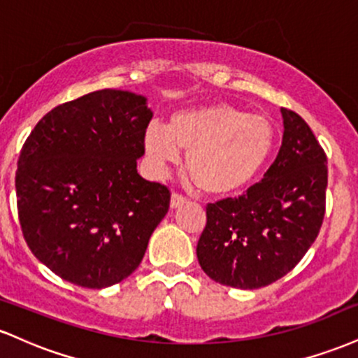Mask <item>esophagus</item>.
<instances>
[{
  "label": "esophagus",
  "instance_id": "esophagus-1",
  "mask_svg": "<svg viewBox=\"0 0 358 358\" xmlns=\"http://www.w3.org/2000/svg\"><path fill=\"white\" fill-rule=\"evenodd\" d=\"M183 203H187V199H185L183 195H178V193H171V200H170V207L171 208L182 207Z\"/></svg>",
  "mask_w": 358,
  "mask_h": 358
}]
</instances>
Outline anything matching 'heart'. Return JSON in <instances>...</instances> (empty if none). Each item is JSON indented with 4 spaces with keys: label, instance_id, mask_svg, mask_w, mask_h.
<instances>
[{
    "label": "heart",
    "instance_id": "heart-1",
    "mask_svg": "<svg viewBox=\"0 0 358 358\" xmlns=\"http://www.w3.org/2000/svg\"><path fill=\"white\" fill-rule=\"evenodd\" d=\"M143 150L156 175H165L187 151L188 175L210 195L244 190L262 173L276 150V129L268 117L227 102L180 109L166 126L151 122Z\"/></svg>",
    "mask_w": 358,
    "mask_h": 358
}]
</instances>
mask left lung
I'll return each mask as SVG.
<instances>
[{
    "mask_svg": "<svg viewBox=\"0 0 358 358\" xmlns=\"http://www.w3.org/2000/svg\"><path fill=\"white\" fill-rule=\"evenodd\" d=\"M282 143L261 182L239 199L207 205L196 257L220 285L257 289L278 281L311 248L324 215L327 155L305 119L281 108Z\"/></svg>",
    "mask_w": 358,
    "mask_h": 358,
    "instance_id": "obj_1",
    "label": "left lung"
}]
</instances>
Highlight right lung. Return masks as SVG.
<instances>
[{
	"mask_svg": "<svg viewBox=\"0 0 358 358\" xmlns=\"http://www.w3.org/2000/svg\"><path fill=\"white\" fill-rule=\"evenodd\" d=\"M148 99L101 89L57 106L22 148L16 203L28 248L72 285L101 289L134 273L170 207L138 173Z\"/></svg>",
	"mask_w": 358,
	"mask_h": 358,
	"instance_id": "right-lung-1",
	"label": "right lung"
}]
</instances>
